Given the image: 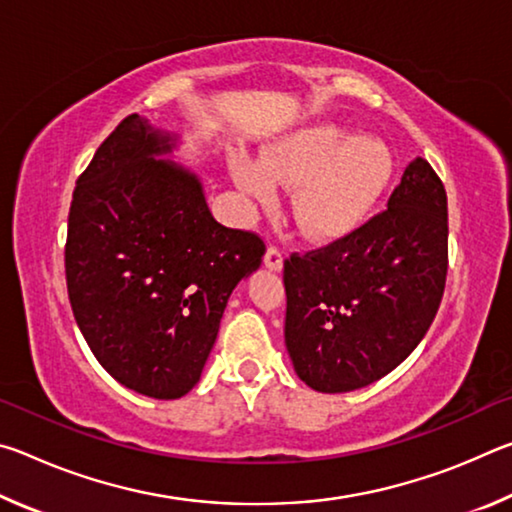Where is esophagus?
Wrapping results in <instances>:
<instances>
[{
    "label": "esophagus",
    "mask_w": 512,
    "mask_h": 512,
    "mask_svg": "<svg viewBox=\"0 0 512 512\" xmlns=\"http://www.w3.org/2000/svg\"><path fill=\"white\" fill-rule=\"evenodd\" d=\"M264 264L271 268V271H280L282 264H284L282 250L277 248V246H268L266 248V255H264Z\"/></svg>",
    "instance_id": "obj_1"
}]
</instances>
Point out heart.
<instances>
[{
    "instance_id": "heart-1",
    "label": "heart",
    "mask_w": 512,
    "mask_h": 512,
    "mask_svg": "<svg viewBox=\"0 0 512 512\" xmlns=\"http://www.w3.org/2000/svg\"><path fill=\"white\" fill-rule=\"evenodd\" d=\"M395 162L377 137H352L320 124L282 137L264 162L237 153L232 173L262 205H273L277 185H298L293 216L309 239L332 241L359 230L393 180Z\"/></svg>"
}]
</instances>
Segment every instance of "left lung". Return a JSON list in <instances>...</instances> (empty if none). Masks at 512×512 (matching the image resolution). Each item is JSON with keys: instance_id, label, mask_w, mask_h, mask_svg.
Here are the masks:
<instances>
[{"instance_id": "obj_1", "label": "left lung", "mask_w": 512, "mask_h": 512, "mask_svg": "<svg viewBox=\"0 0 512 512\" xmlns=\"http://www.w3.org/2000/svg\"><path fill=\"white\" fill-rule=\"evenodd\" d=\"M447 232L443 180L415 158L384 212L284 262V343L309 388L357 391L418 348L443 300Z\"/></svg>"}]
</instances>
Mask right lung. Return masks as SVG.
Wrapping results in <instances>:
<instances>
[{"mask_svg":"<svg viewBox=\"0 0 512 512\" xmlns=\"http://www.w3.org/2000/svg\"><path fill=\"white\" fill-rule=\"evenodd\" d=\"M173 140L128 115L76 180L65 277L83 339L119 384L155 400L192 391L241 277L266 253L216 223Z\"/></svg>","mask_w":512,"mask_h":512,"instance_id":"add662e5","label":"right lung"}]
</instances>
